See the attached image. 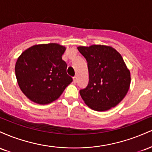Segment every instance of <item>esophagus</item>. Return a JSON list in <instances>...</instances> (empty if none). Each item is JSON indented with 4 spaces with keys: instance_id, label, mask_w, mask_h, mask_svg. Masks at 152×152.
Listing matches in <instances>:
<instances>
[{
    "instance_id": "obj_1",
    "label": "esophagus",
    "mask_w": 152,
    "mask_h": 152,
    "mask_svg": "<svg viewBox=\"0 0 152 152\" xmlns=\"http://www.w3.org/2000/svg\"><path fill=\"white\" fill-rule=\"evenodd\" d=\"M76 82H77V77H76V76H74V77L73 78V83H76Z\"/></svg>"
}]
</instances>
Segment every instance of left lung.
<instances>
[{
  "label": "left lung",
  "instance_id": "8db88e82",
  "mask_svg": "<svg viewBox=\"0 0 152 152\" xmlns=\"http://www.w3.org/2000/svg\"><path fill=\"white\" fill-rule=\"evenodd\" d=\"M88 69V83L79 93L88 107L107 111L121 102L131 83L130 71L122 56L111 46L92 45L78 47Z\"/></svg>",
  "mask_w": 152,
  "mask_h": 152
}]
</instances>
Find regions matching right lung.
Listing matches in <instances>:
<instances>
[{"label": "right lung", "instance_id": "right-lung-1", "mask_svg": "<svg viewBox=\"0 0 152 152\" xmlns=\"http://www.w3.org/2000/svg\"><path fill=\"white\" fill-rule=\"evenodd\" d=\"M66 50L58 43L35 45L18 57L15 66L17 81L31 101L48 104L59 98L73 79L66 73L62 60Z\"/></svg>", "mask_w": 152, "mask_h": 152}]
</instances>
